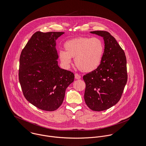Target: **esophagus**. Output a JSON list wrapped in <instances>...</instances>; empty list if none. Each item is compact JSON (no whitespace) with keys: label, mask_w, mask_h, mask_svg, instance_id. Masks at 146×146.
<instances>
[{"label":"esophagus","mask_w":146,"mask_h":146,"mask_svg":"<svg viewBox=\"0 0 146 146\" xmlns=\"http://www.w3.org/2000/svg\"><path fill=\"white\" fill-rule=\"evenodd\" d=\"M74 76H75V78L76 79H79L80 78V76L79 75L78 73H76Z\"/></svg>","instance_id":"34e87169"}]
</instances>
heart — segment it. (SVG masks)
Masks as SVG:
<instances>
[{"instance_id":"b5f03b06","label":"heart","mask_w":146,"mask_h":146,"mask_svg":"<svg viewBox=\"0 0 146 146\" xmlns=\"http://www.w3.org/2000/svg\"><path fill=\"white\" fill-rule=\"evenodd\" d=\"M60 50L59 56L61 62L68 67L71 58H74L76 66L83 72H90L101 64L104 46L101 39L97 37L80 36L67 40Z\"/></svg>"}]
</instances>
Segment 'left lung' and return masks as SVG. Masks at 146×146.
<instances>
[{
  "label": "left lung",
  "instance_id": "left-lung-1",
  "mask_svg": "<svg viewBox=\"0 0 146 146\" xmlns=\"http://www.w3.org/2000/svg\"><path fill=\"white\" fill-rule=\"evenodd\" d=\"M103 38L104 50L100 66L83 77L84 100L94 111L108 110L120 100L127 82V60L122 48L108 32H90Z\"/></svg>",
  "mask_w": 146,
  "mask_h": 146
}]
</instances>
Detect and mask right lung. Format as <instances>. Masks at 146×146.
Returning a JSON list of instances; mask_svg holds the SVG:
<instances>
[{"instance_id":"add662e5","label":"right lung","mask_w":146,"mask_h":146,"mask_svg":"<svg viewBox=\"0 0 146 146\" xmlns=\"http://www.w3.org/2000/svg\"><path fill=\"white\" fill-rule=\"evenodd\" d=\"M63 34L35 32L20 56L18 76L23 95L45 111H54L61 106L66 90L74 81L73 73L58 65L56 40Z\"/></svg>"}]
</instances>
